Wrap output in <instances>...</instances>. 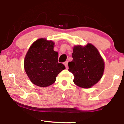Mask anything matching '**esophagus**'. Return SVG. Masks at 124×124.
<instances>
[{
	"instance_id": "obj_1",
	"label": "esophagus",
	"mask_w": 124,
	"mask_h": 124,
	"mask_svg": "<svg viewBox=\"0 0 124 124\" xmlns=\"http://www.w3.org/2000/svg\"><path fill=\"white\" fill-rule=\"evenodd\" d=\"M68 61H66V62H64V64L65 65L66 68H68Z\"/></svg>"
}]
</instances>
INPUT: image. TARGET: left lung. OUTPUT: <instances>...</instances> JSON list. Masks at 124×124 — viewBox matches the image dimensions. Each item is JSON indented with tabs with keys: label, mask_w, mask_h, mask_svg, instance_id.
Wrapping results in <instances>:
<instances>
[{
	"label": "left lung",
	"mask_w": 124,
	"mask_h": 124,
	"mask_svg": "<svg viewBox=\"0 0 124 124\" xmlns=\"http://www.w3.org/2000/svg\"><path fill=\"white\" fill-rule=\"evenodd\" d=\"M72 62L68 71L74 75V82L83 88H90L101 79L104 69V61L93 45L74 46Z\"/></svg>",
	"instance_id": "left-lung-1"
}]
</instances>
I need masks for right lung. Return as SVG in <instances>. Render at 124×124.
Instances as JSON below:
<instances>
[{"label":"right lung","mask_w":124,"mask_h":124,"mask_svg":"<svg viewBox=\"0 0 124 124\" xmlns=\"http://www.w3.org/2000/svg\"><path fill=\"white\" fill-rule=\"evenodd\" d=\"M51 40L39 39L28 51L24 60V68L32 82L40 87L52 85L56 77L65 67L58 62L59 54L53 50Z\"/></svg>","instance_id":"add662e5"}]
</instances>
